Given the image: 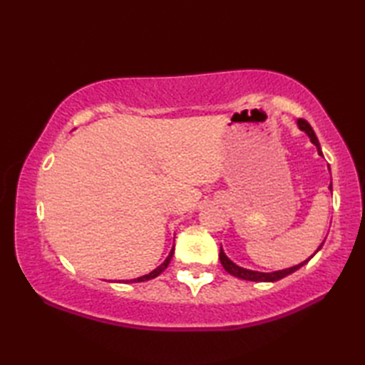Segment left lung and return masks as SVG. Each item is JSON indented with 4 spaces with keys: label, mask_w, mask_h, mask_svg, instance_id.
<instances>
[{
    "label": "left lung",
    "mask_w": 365,
    "mask_h": 365,
    "mask_svg": "<svg viewBox=\"0 0 365 365\" xmlns=\"http://www.w3.org/2000/svg\"><path fill=\"white\" fill-rule=\"evenodd\" d=\"M298 127H299L302 131H306L307 136L311 138V141L317 145V150H319V153H320V155H323V153H322V149H320V143H319V139H317V136H315V133H314L312 127L309 125V122H307V120H304V119H298ZM329 190H332V185H329ZM323 243H324V242H323ZM323 243H322V246H323ZM322 246H320V247H322ZM320 247H319V250H320ZM319 250H317L315 252H319ZM311 259H312V257H309L307 260H304L302 263H299V265H294V267H292V268H287V269L273 271V273H259V271H251V269H246V268H242V267L235 265L234 262H232L230 259H227V257H226V254H224L222 247L220 250V260H221V265L224 267V269H226L229 274L235 276V277H238V279H245V281H254V282H276V281H279V279H282V277H285V276L292 274L293 271H297L298 268H301L302 265H304V263H307V262L311 260Z\"/></svg>",
    "instance_id": "obj_1"
}]
</instances>
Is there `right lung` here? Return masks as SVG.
<instances>
[{"mask_svg": "<svg viewBox=\"0 0 365 365\" xmlns=\"http://www.w3.org/2000/svg\"><path fill=\"white\" fill-rule=\"evenodd\" d=\"M173 255H174V247H173V250H170V252H169V255H168V259H166L165 262H163L158 268H155V269L152 271V273L145 274V276H141V277H138V279H133V281H130V282H144V281H149V279L157 277L158 274H161L163 271H165V269L168 268L170 259H173ZM127 282H128V281H127Z\"/></svg>", "mask_w": 365, "mask_h": 365, "instance_id": "1", "label": "right lung"}]
</instances>
